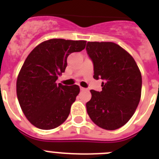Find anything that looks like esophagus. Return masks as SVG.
I'll return each instance as SVG.
<instances>
[{"mask_svg": "<svg viewBox=\"0 0 159 159\" xmlns=\"http://www.w3.org/2000/svg\"><path fill=\"white\" fill-rule=\"evenodd\" d=\"M80 90L81 91H85V90H87V88H83V87H80Z\"/></svg>", "mask_w": 159, "mask_h": 159, "instance_id": "obj_1", "label": "esophagus"}]
</instances>
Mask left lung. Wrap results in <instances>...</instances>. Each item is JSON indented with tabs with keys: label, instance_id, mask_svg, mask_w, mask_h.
<instances>
[{
	"label": "left lung",
	"instance_id": "8db88e82",
	"mask_svg": "<svg viewBox=\"0 0 159 159\" xmlns=\"http://www.w3.org/2000/svg\"><path fill=\"white\" fill-rule=\"evenodd\" d=\"M87 53L94 66V79L102 80V91L91 90L86 103L92 121L105 130L123 127L139 103L142 75L134 58L112 42H88Z\"/></svg>",
	"mask_w": 159,
	"mask_h": 159
}]
</instances>
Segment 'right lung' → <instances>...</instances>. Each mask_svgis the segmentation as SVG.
Returning <instances> with one entry per match:
<instances>
[{"instance_id":"1","label":"right lung","mask_w":159,"mask_h":159,"mask_svg":"<svg viewBox=\"0 0 159 159\" xmlns=\"http://www.w3.org/2000/svg\"><path fill=\"white\" fill-rule=\"evenodd\" d=\"M85 46V40L51 39L36 46L25 60L17 77L16 95L25 116L37 128L54 129L69 116L80 87L56 81L65 71L67 57Z\"/></svg>"}]
</instances>
